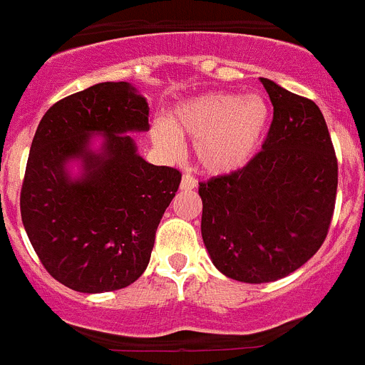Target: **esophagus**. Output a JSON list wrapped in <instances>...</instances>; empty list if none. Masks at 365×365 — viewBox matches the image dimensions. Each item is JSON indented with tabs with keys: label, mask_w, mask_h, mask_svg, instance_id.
<instances>
[{
	"label": "esophagus",
	"mask_w": 365,
	"mask_h": 365,
	"mask_svg": "<svg viewBox=\"0 0 365 365\" xmlns=\"http://www.w3.org/2000/svg\"><path fill=\"white\" fill-rule=\"evenodd\" d=\"M197 186V180H195V177L190 175V173H185L182 175V179H180V190H193Z\"/></svg>",
	"instance_id": "obj_1"
}]
</instances>
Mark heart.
I'll use <instances>...</instances> for the list:
<instances>
[{
	"instance_id": "b5f03b06",
	"label": "heart",
	"mask_w": 365,
	"mask_h": 365,
	"mask_svg": "<svg viewBox=\"0 0 365 365\" xmlns=\"http://www.w3.org/2000/svg\"><path fill=\"white\" fill-rule=\"evenodd\" d=\"M269 117L263 96L215 93L177 109L172 124L155 122L151 137L160 150L175 155L180 150L179 135H190L201 166L225 173L243 166L256 153Z\"/></svg>"
}]
</instances>
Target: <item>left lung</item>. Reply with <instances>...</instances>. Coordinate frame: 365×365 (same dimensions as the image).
<instances>
[{
	"label": "left lung",
	"mask_w": 365,
	"mask_h": 365,
	"mask_svg": "<svg viewBox=\"0 0 365 365\" xmlns=\"http://www.w3.org/2000/svg\"><path fill=\"white\" fill-rule=\"evenodd\" d=\"M265 143L243 168L199 182L201 234L214 265L245 283L282 279L327 237L338 163L320 108L272 80Z\"/></svg>",
	"instance_id": "left-lung-1"
}]
</instances>
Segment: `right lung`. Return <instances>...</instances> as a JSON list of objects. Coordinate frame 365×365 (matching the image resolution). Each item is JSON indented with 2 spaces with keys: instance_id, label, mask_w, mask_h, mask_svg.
<instances>
[{
  "instance_id": "add662e5",
  "label": "right lung",
  "mask_w": 365,
  "mask_h": 365,
  "mask_svg": "<svg viewBox=\"0 0 365 365\" xmlns=\"http://www.w3.org/2000/svg\"><path fill=\"white\" fill-rule=\"evenodd\" d=\"M150 108L128 82H102L49 108L32 138L19 195L21 221L41 265L73 291L96 294L137 282L180 172L137 153L131 131L150 130ZM102 133L103 148H88ZM84 173L71 180L66 163Z\"/></svg>"
}]
</instances>
